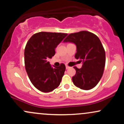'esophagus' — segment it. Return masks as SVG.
<instances>
[{
  "label": "esophagus",
  "mask_w": 124,
  "mask_h": 124,
  "mask_svg": "<svg viewBox=\"0 0 124 124\" xmlns=\"http://www.w3.org/2000/svg\"><path fill=\"white\" fill-rule=\"evenodd\" d=\"M69 68H70V67H69V66H68V65H66V69H69Z\"/></svg>",
  "instance_id": "34e87169"
}]
</instances>
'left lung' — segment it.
<instances>
[{
    "instance_id": "obj_1",
    "label": "left lung",
    "mask_w": 124,
    "mask_h": 124,
    "mask_svg": "<svg viewBox=\"0 0 124 124\" xmlns=\"http://www.w3.org/2000/svg\"><path fill=\"white\" fill-rule=\"evenodd\" d=\"M76 45L75 58L83 62L82 67L76 70L72 77L74 85L81 89L90 90L100 80L106 63V53L100 40L94 34L87 31L72 33L63 40Z\"/></svg>"
}]
</instances>
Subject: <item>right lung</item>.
<instances>
[{
    "mask_svg": "<svg viewBox=\"0 0 124 124\" xmlns=\"http://www.w3.org/2000/svg\"><path fill=\"white\" fill-rule=\"evenodd\" d=\"M68 34L39 32L28 41L24 49L25 68L30 80L41 92L48 93L60 85L66 67L61 63L52 68L48 60L55 54V48Z\"/></svg>",
    "mask_w": 124,
    "mask_h": 124,
    "instance_id": "obj_1",
    "label": "right lung"
}]
</instances>
